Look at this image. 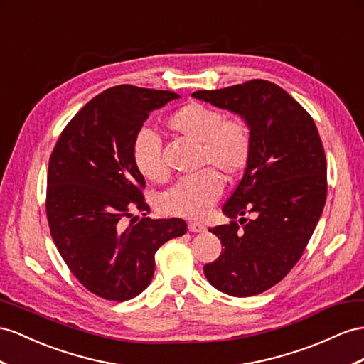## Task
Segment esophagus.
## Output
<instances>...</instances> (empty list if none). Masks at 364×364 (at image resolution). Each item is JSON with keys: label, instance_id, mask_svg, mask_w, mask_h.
<instances>
[{"label": "esophagus", "instance_id": "1", "mask_svg": "<svg viewBox=\"0 0 364 364\" xmlns=\"http://www.w3.org/2000/svg\"><path fill=\"white\" fill-rule=\"evenodd\" d=\"M188 228H189L191 232H204V230H206V226L201 225V223H195V221H191Z\"/></svg>", "mask_w": 364, "mask_h": 364}]
</instances>
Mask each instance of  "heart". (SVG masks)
<instances>
[{"label": "heart", "mask_w": 364, "mask_h": 364, "mask_svg": "<svg viewBox=\"0 0 364 364\" xmlns=\"http://www.w3.org/2000/svg\"><path fill=\"white\" fill-rule=\"evenodd\" d=\"M167 126L186 139L201 144L200 167H212L188 176L164 192L160 209L167 215L200 220L210 212L223 191L217 170L234 178L246 169L252 154V138L243 119L225 118L221 110L201 102H189L167 118ZM132 158L144 178L164 181L167 167L161 155V143L151 129L135 135Z\"/></svg>", "instance_id": "obj_1"}]
</instances>
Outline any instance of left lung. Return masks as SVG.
<instances>
[{
    "instance_id": "left-lung-1",
    "label": "left lung",
    "mask_w": 364,
    "mask_h": 364,
    "mask_svg": "<svg viewBox=\"0 0 364 364\" xmlns=\"http://www.w3.org/2000/svg\"><path fill=\"white\" fill-rule=\"evenodd\" d=\"M192 97L240 115L252 138L243 178L223 206L230 223L209 229L225 249L204 275L232 296L262 294L291 272L321 217L328 167L318 129L300 102L266 80Z\"/></svg>"
}]
</instances>
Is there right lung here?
<instances>
[{"mask_svg": "<svg viewBox=\"0 0 364 364\" xmlns=\"http://www.w3.org/2000/svg\"><path fill=\"white\" fill-rule=\"evenodd\" d=\"M180 98L121 85L92 98L64 127L49 160L46 213L53 243L87 291L126 301L152 282L155 252L181 237V218L151 220L132 143L152 110ZM144 212L141 220L133 210Z\"/></svg>", "mask_w": 364, "mask_h": 364, "instance_id": "add662e5", "label": "right lung"}]
</instances>
